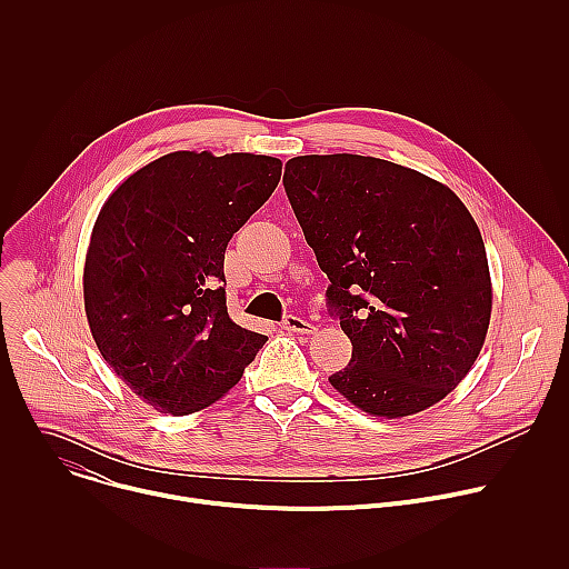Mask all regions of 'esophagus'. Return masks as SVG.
<instances>
[{
  "instance_id": "obj_1",
  "label": "esophagus",
  "mask_w": 569,
  "mask_h": 569,
  "mask_svg": "<svg viewBox=\"0 0 569 569\" xmlns=\"http://www.w3.org/2000/svg\"><path fill=\"white\" fill-rule=\"evenodd\" d=\"M281 327L290 333H301V336H310L315 333V327L310 321H306L303 317H297V315H286V319L281 321Z\"/></svg>"
}]
</instances>
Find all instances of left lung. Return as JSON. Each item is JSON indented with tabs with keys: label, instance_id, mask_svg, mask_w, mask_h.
I'll list each match as a JSON object with an SVG mask.
<instances>
[{
	"label": "left lung",
	"instance_id": "1",
	"mask_svg": "<svg viewBox=\"0 0 569 569\" xmlns=\"http://www.w3.org/2000/svg\"><path fill=\"white\" fill-rule=\"evenodd\" d=\"M283 187L353 345L331 385L387 419L439 402L491 319L489 261L463 202L419 171L347 152L288 159Z\"/></svg>",
	"mask_w": 569,
	"mask_h": 569
}]
</instances>
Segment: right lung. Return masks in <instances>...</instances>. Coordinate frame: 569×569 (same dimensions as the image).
Masks as SVG:
<instances>
[{"mask_svg": "<svg viewBox=\"0 0 569 569\" xmlns=\"http://www.w3.org/2000/svg\"><path fill=\"white\" fill-rule=\"evenodd\" d=\"M281 180L268 154L171 152L103 204L83 272L86 312L112 371L184 417L227 393L266 345L227 315L224 250Z\"/></svg>", "mask_w": 569, "mask_h": 569, "instance_id": "right-lung-1", "label": "right lung"}]
</instances>
